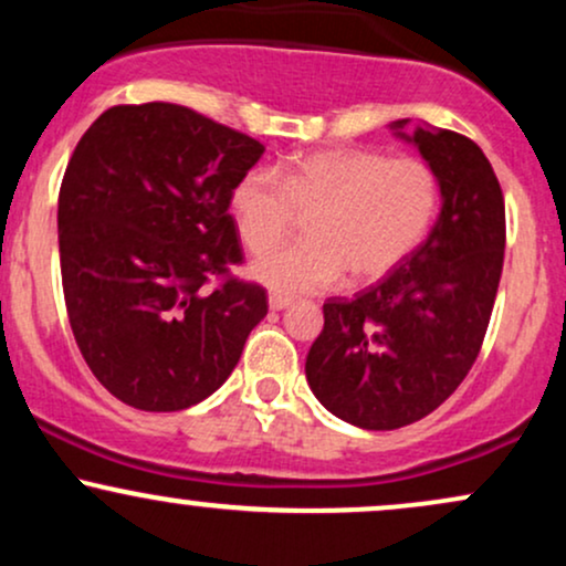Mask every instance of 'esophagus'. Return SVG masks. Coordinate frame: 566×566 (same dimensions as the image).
<instances>
[{"label": "esophagus", "mask_w": 566, "mask_h": 566, "mask_svg": "<svg viewBox=\"0 0 566 566\" xmlns=\"http://www.w3.org/2000/svg\"><path fill=\"white\" fill-rule=\"evenodd\" d=\"M290 305H292V297L279 295V292H271V295H269V308L271 311H284V308H290Z\"/></svg>", "instance_id": "1"}]
</instances>
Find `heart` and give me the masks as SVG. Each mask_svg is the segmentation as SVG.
I'll list each match as a JSON object with an SVG mask.
<instances>
[{
  "label": "heart",
  "instance_id": "obj_1",
  "mask_svg": "<svg viewBox=\"0 0 566 566\" xmlns=\"http://www.w3.org/2000/svg\"><path fill=\"white\" fill-rule=\"evenodd\" d=\"M437 175L420 159H388L365 148L301 154L276 172L250 170L229 193L247 250L262 252L308 214L305 243L277 248L252 263V276L279 295L378 282L423 242L437 216Z\"/></svg>",
  "mask_w": 566,
  "mask_h": 566
}]
</instances>
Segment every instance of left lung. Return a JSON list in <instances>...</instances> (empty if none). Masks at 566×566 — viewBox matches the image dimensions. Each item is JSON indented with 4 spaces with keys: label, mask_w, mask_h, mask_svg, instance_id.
Returning a JSON list of instances; mask_svg holds the SVG:
<instances>
[{
    "label": "left lung",
    "mask_w": 566,
    "mask_h": 566,
    "mask_svg": "<svg viewBox=\"0 0 566 566\" xmlns=\"http://www.w3.org/2000/svg\"><path fill=\"white\" fill-rule=\"evenodd\" d=\"M394 122L437 175L441 212L405 263L350 301L324 303L305 356L311 391L335 418L394 431L452 396L476 361L505 250L503 191L482 148L452 129Z\"/></svg>",
    "instance_id": "1"
}]
</instances>
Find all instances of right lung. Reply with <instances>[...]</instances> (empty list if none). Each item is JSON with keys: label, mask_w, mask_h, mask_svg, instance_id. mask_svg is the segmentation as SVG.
<instances>
[{"label": "right lung", "mask_w": 566, "mask_h": 566, "mask_svg": "<svg viewBox=\"0 0 566 566\" xmlns=\"http://www.w3.org/2000/svg\"><path fill=\"white\" fill-rule=\"evenodd\" d=\"M263 151L175 103L108 108L76 143L57 197L63 297L84 361L125 405H199L269 314L261 284L229 276V193Z\"/></svg>", "instance_id": "obj_1"}]
</instances>
